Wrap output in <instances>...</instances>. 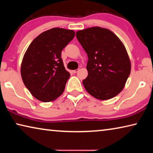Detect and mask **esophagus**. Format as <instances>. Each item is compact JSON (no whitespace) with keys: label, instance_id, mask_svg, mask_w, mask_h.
Wrapping results in <instances>:
<instances>
[{"label":"esophagus","instance_id":"34e87169","mask_svg":"<svg viewBox=\"0 0 153 153\" xmlns=\"http://www.w3.org/2000/svg\"><path fill=\"white\" fill-rule=\"evenodd\" d=\"M78 71H79V69H76V70H74V71H73V73H74V74H76L77 72Z\"/></svg>","mask_w":153,"mask_h":153}]
</instances>
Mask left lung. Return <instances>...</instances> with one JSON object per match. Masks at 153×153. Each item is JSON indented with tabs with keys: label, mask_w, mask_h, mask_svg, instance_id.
I'll return each instance as SVG.
<instances>
[{
	"label": "left lung",
	"mask_w": 153,
	"mask_h": 153,
	"mask_svg": "<svg viewBox=\"0 0 153 153\" xmlns=\"http://www.w3.org/2000/svg\"><path fill=\"white\" fill-rule=\"evenodd\" d=\"M76 37L88 57L86 91L98 100L111 99L123 89L131 62L125 46L111 30L92 27L77 31Z\"/></svg>",
	"instance_id": "left-lung-1"
}]
</instances>
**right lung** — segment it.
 Listing matches in <instances>:
<instances>
[{"label":"right lung","instance_id":"right-lung-1","mask_svg":"<svg viewBox=\"0 0 153 153\" xmlns=\"http://www.w3.org/2000/svg\"><path fill=\"white\" fill-rule=\"evenodd\" d=\"M75 36L71 30L55 27L33 40L21 65L24 84L36 99L55 100L63 94L70 74L64 67L61 51Z\"/></svg>","mask_w":153,"mask_h":153}]
</instances>
